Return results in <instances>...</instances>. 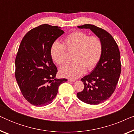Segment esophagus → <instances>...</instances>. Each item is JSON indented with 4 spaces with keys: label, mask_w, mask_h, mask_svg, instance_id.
<instances>
[{
    "label": "esophagus",
    "mask_w": 134,
    "mask_h": 134,
    "mask_svg": "<svg viewBox=\"0 0 134 134\" xmlns=\"http://www.w3.org/2000/svg\"><path fill=\"white\" fill-rule=\"evenodd\" d=\"M68 81L69 82H74L75 81H76V80H75V79H69Z\"/></svg>",
    "instance_id": "1"
}]
</instances>
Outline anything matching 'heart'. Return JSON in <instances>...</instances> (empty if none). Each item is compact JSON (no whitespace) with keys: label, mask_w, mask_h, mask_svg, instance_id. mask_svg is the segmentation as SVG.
<instances>
[{"label":"heart","mask_w":134,"mask_h":134,"mask_svg":"<svg viewBox=\"0 0 134 134\" xmlns=\"http://www.w3.org/2000/svg\"><path fill=\"white\" fill-rule=\"evenodd\" d=\"M74 51L72 55L74 62L67 64L60 69V76L63 77L76 79L88 70L94 68L102 55V46L96 36H90L85 33L76 31L71 33L64 40V45L59 41H54L50 49L51 56L58 65L65 62L66 48Z\"/></svg>","instance_id":"heart-1"}]
</instances>
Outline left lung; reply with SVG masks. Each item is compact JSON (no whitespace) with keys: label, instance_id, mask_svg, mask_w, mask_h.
<instances>
[{"label":"left lung","instance_id":"obj_1","mask_svg":"<svg viewBox=\"0 0 134 134\" xmlns=\"http://www.w3.org/2000/svg\"><path fill=\"white\" fill-rule=\"evenodd\" d=\"M77 27L90 29L102 43V52L99 62L90 74L82 79L84 89L77 94L81 101L97 105L108 99L116 88L121 69L120 51L112 36L104 29L92 24Z\"/></svg>","mask_w":134,"mask_h":134}]
</instances>
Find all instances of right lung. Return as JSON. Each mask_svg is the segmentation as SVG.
Returning a JSON list of instances; mask_svg holds the SVG:
<instances>
[{"label":"right lung","instance_id":"right-lung-1","mask_svg":"<svg viewBox=\"0 0 134 134\" xmlns=\"http://www.w3.org/2000/svg\"><path fill=\"white\" fill-rule=\"evenodd\" d=\"M61 27L43 24L27 32L22 40L15 60V77L22 94L37 107L52 103L60 84L52 62V44L64 33Z\"/></svg>","mask_w":134,"mask_h":134}]
</instances>
